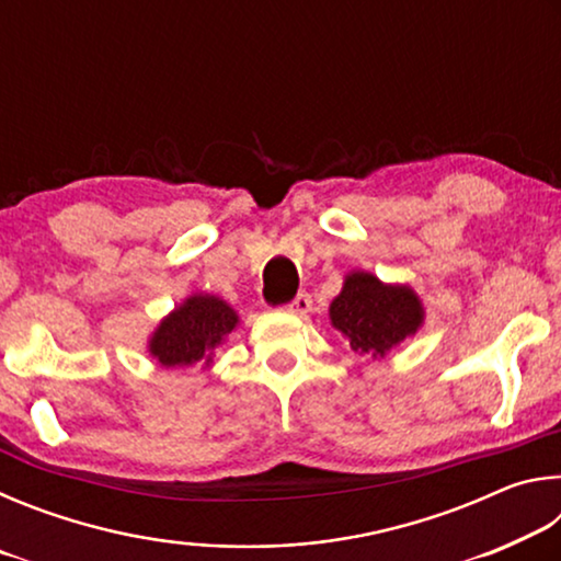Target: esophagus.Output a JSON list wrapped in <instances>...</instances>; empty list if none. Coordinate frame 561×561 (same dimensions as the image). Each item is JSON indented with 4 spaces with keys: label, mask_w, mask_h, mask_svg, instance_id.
Segmentation results:
<instances>
[{
    "label": "esophagus",
    "mask_w": 561,
    "mask_h": 561,
    "mask_svg": "<svg viewBox=\"0 0 561 561\" xmlns=\"http://www.w3.org/2000/svg\"><path fill=\"white\" fill-rule=\"evenodd\" d=\"M287 311H291V314H297V317H307L309 311H311V297H309V294L307 291L297 294V297H294V301L287 304Z\"/></svg>",
    "instance_id": "obj_1"
}]
</instances>
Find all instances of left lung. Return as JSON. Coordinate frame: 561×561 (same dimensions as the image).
<instances>
[{"label": "left lung", "instance_id": "left-lung-1", "mask_svg": "<svg viewBox=\"0 0 561 561\" xmlns=\"http://www.w3.org/2000/svg\"><path fill=\"white\" fill-rule=\"evenodd\" d=\"M331 327L360 356H386L423 327L425 311L405 284H383L371 272H351L329 307Z\"/></svg>", "mask_w": 561, "mask_h": 561}]
</instances>
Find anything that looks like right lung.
Here are the masks:
<instances>
[{"label":"right lung","mask_w":561,"mask_h":561,"mask_svg":"<svg viewBox=\"0 0 561 561\" xmlns=\"http://www.w3.org/2000/svg\"><path fill=\"white\" fill-rule=\"evenodd\" d=\"M237 321L240 317L225 299L193 294L160 321L148 341V351L165 368L193 366L197 360L210 366L213 351L232 334Z\"/></svg>","instance_id":"1"}]
</instances>
